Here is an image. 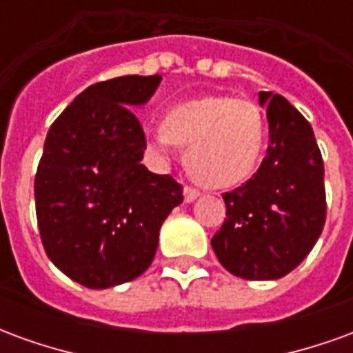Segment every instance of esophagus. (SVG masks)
Returning <instances> with one entry per match:
<instances>
[{
	"mask_svg": "<svg viewBox=\"0 0 353 353\" xmlns=\"http://www.w3.org/2000/svg\"><path fill=\"white\" fill-rule=\"evenodd\" d=\"M199 196H200V192L196 191V189H192V187H185L183 189L185 202H189V204H191V202H194Z\"/></svg>",
	"mask_w": 353,
	"mask_h": 353,
	"instance_id": "1",
	"label": "esophagus"
}]
</instances>
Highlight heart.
<instances>
[{"instance_id":"b5f03b06","label":"heart","mask_w":353,"mask_h":353,"mask_svg":"<svg viewBox=\"0 0 353 353\" xmlns=\"http://www.w3.org/2000/svg\"><path fill=\"white\" fill-rule=\"evenodd\" d=\"M151 145L187 147L185 168L196 183L229 189L252 176L265 147V119L252 100L204 96L174 105Z\"/></svg>"}]
</instances>
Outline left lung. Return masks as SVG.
I'll use <instances>...</instances> for the list:
<instances>
[{
  "label": "left lung",
  "instance_id": "1",
  "mask_svg": "<svg viewBox=\"0 0 353 353\" xmlns=\"http://www.w3.org/2000/svg\"><path fill=\"white\" fill-rule=\"evenodd\" d=\"M268 149L257 174L225 192L217 259L244 280H278L303 263L325 225L323 161L310 123L283 96L259 92Z\"/></svg>",
  "mask_w": 353,
  "mask_h": 353
}]
</instances>
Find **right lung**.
Segmentation results:
<instances>
[{
    "mask_svg": "<svg viewBox=\"0 0 353 353\" xmlns=\"http://www.w3.org/2000/svg\"><path fill=\"white\" fill-rule=\"evenodd\" d=\"M161 81L126 75L90 85L45 139L34 187L43 248L85 288H115L145 272L162 223L183 202L181 185L141 164L145 134L130 111Z\"/></svg>",
    "mask_w": 353,
    "mask_h": 353,
    "instance_id": "add662e5",
    "label": "right lung"
}]
</instances>
